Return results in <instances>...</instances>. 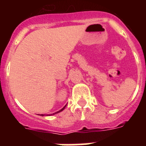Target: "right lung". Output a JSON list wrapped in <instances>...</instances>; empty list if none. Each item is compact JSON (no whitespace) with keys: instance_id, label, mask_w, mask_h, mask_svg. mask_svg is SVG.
I'll return each instance as SVG.
<instances>
[{"instance_id":"1","label":"right lung","mask_w":146,"mask_h":146,"mask_svg":"<svg viewBox=\"0 0 146 146\" xmlns=\"http://www.w3.org/2000/svg\"><path fill=\"white\" fill-rule=\"evenodd\" d=\"M66 106H64V108H62L61 110H59V111H58V112H56V113H53V114H52V115H54V114H56V113H60V112H61L62 110H64V108H66ZM42 115V116H44V115H43V114H41V115Z\"/></svg>"}]
</instances>
